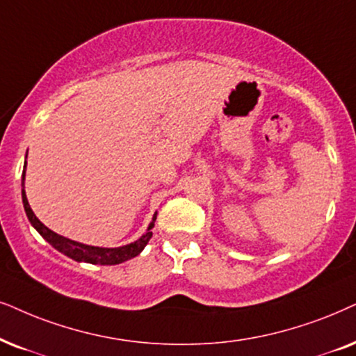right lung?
I'll return each instance as SVG.
<instances>
[{"label": "right lung", "mask_w": 356, "mask_h": 356, "mask_svg": "<svg viewBox=\"0 0 356 356\" xmlns=\"http://www.w3.org/2000/svg\"><path fill=\"white\" fill-rule=\"evenodd\" d=\"M27 156V155H26ZM24 179H26V163H24V170H22V179H21V186H22V204H24V211L27 219L32 227H34L37 232L42 235L44 240L52 245L55 250H58L63 255H67L68 258L75 261H85V263H93V265H119V263L131 260V258L137 257L138 253L144 250L149 240L152 238V229L155 225V219H156V212L154 214V219L147 227L145 234L140 235L136 242L127 243V245L122 247H114V248H106V247H93V245H86V243H80L75 242V240L63 237V235H58L54 230H50L47 225H44L39 219L35 218L34 211L31 209L29 201H27L26 191H24Z\"/></svg>", "instance_id": "right-lung-1"}]
</instances>
